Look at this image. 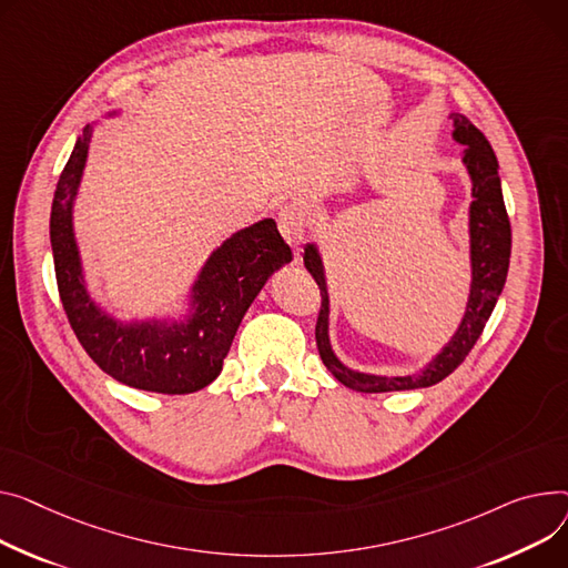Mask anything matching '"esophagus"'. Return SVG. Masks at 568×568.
Returning <instances> with one entry per match:
<instances>
[{
    "mask_svg": "<svg viewBox=\"0 0 568 568\" xmlns=\"http://www.w3.org/2000/svg\"><path fill=\"white\" fill-rule=\"evenodd\" d=\"M276 219H278V231L283 233L285 242L292 248H298L306 242V219L301 214V210H296L294 205H283Z\"/></svg>",
    "mask_w": 568,
    "mask_h": 568,
    "instance_id": "obj_1",
    "label": "esophagus"
}]
</instances>
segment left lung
<instances>
[{
  "instance_id": "8db88e82",
  "label": "left lung",
  "mask_w": 568,
  "mask_h": 568,
  "mask_svg": "<svg viewBox=\"0 0 568 568\" xmlns=\"http://www.w3.org/2000/svg\"><path fill=\"white\" fill-rule=\"evenodd\" d=\"M455 121V136L457 143L466 145L464 150V164L473 180V203H470V294L464 320L459 328L452 335L449 343L436 354L418 374L408 376H379V374H365L349 369L339 363V358L331 349L328 339V290L324 276V262L315 244H306L304 264L315 278L320 294H322V308L315 326V339L320 356L326 369L335 379L358 393H390V390H415V388H429L443 382L447 374L455 372L464 358L475 347L477 337L481 335L490 313L496 308V301L505 287L507 270H509V255H511V225L503 199V186L498 175V160L494 148L486 141V136L464 116V113H452Z\"/></svg>"
}]
</instances>
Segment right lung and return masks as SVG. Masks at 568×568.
I'll return each instance as SVG.
<instances>
[{
  "instance_id": "1",
  "label": "right lung",
  "mask_w": 568,
  "mask_h": 568,
  "mask_svg": "<svg viewBox=\"0 0 568 568\" xmlns=\"http://www.w3.org/2000/svg\"><path fill=\"white\" fill-rule=\"evenodd\" d=\"M93 128L87 125L61 171L50 214L54 272L68 322L113 379L150 393L186 395L210 386L257 292L292 260L274 219H262L225 240L192 285V308L180 322H121L91 298L72 231V205L84 173Z\"/></svg>"
}]
</instances>
